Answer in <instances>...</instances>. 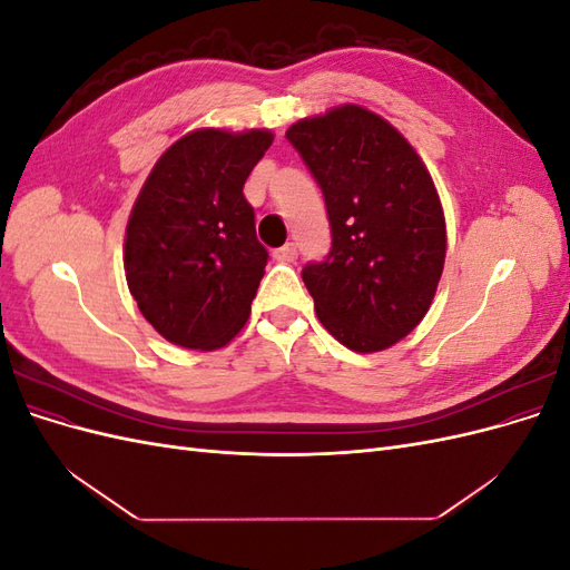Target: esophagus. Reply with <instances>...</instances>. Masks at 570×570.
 <instances>
[{"mask_svg": "<svg viewBox=\"0 0 570 570\" xmlns=\"http://www.w3.org/2000/svg\"><path fill=\"white\" fill-rule=\"evenodd\" d=\"M273 256L278 258V262H283V264L295 262V258H297V245H295V243H287V245H283V247L275 249V252H273Z\"/></svg>", "mask_w": 570, "mask_h": 570, "instance_id": "esophagus-1", "label": "esophagus"}]
</instances>
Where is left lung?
Listing matches in <instances>:
<instances>
[{
	"instance_id": "obj_1",
	"label": "left lung",
	"mask_w": 570,
	"mask_h": 570,
	"mask_svg": "<svg viewBox=\"0 0 570 570\" xmlns=\"http://www.w3.org/2000/svg\"><path fill=\"white\" fill-rule=\"evenodd\" d=\"M325 197L333 247L302 281L318 321L344 347L383 352L433 304L446 254L433 178L383 116L342 105L285 132Z\"/></svg>"
}]
</instances>
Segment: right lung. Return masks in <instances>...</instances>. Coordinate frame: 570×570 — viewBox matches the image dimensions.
Instances as JSON below:
<instances>
[{
	"label": "right lung",
	"instance_id": "1",
	"mask_svg": "<svg viewBox=\"0 0 570 570\" xmlns=\"http://www.w3.org/2000/svg\"><path fill=\"white\" fill-rule=\"evenodd\" d=\"M271 130L199 128L170 145L126 228L130 295L154 331L185 350H218L249 318L266 247L243 195Z\"/></svg>",
	"mask_w": 570,
	"mask_h": 570
}]
</instances>
